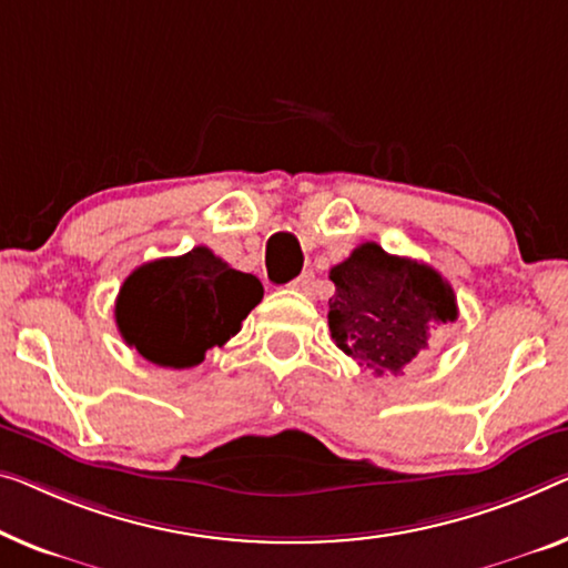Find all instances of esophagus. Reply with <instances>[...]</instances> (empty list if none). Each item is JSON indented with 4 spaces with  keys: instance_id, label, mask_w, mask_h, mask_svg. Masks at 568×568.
I'll use <instances>...</instances> for the list:
<instances>
[{
    "instance_id": "esophagus-1",
    "label": "esophagus",
    "mask_w": 568,
    "mask_h": 568,
    "mask_svg": "<svg viewBox=\"0 0 568 568\" xmlns=\"http://www.w3.org/2000/svg\"><path fill=\"white\" fill-rule=\"evenodd\" d=\"M293 287H295V291H301V293L311 295V293H313V287H316V275H313L311 270H308V273H303L301 277H295V281H293Z\"/></svg>"
}]
</instances>
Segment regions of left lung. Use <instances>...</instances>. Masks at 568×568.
I'll list each match as a JSON object with an SVG mask.
<instances>
[{
    "mask_svg": "<svg viewBox=\"0 0 568 568\" xmlns=\"http://www.w3.org/2000/svg\"><path fill=\"white\" fill-rule=\"evenodd\" d=\"M328 298L334 344L375 377L400 375L430 332L456 321L454 287L426 262L387 255L375 242L359 244L332 267Z\"/></svg>",
    "mask_w": 568,
    "mask_h": 568,
    "instance_id": "1",
    "label": "left lung"
}]
</instances>
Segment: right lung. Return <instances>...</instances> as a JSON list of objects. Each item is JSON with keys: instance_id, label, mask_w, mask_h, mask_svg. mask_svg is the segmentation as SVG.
I'll use <instances>...</instances> for the list:
<instances>
[{"instance_id": "right-lung-1", "label": "right lung", "mask_w": 568, "mask_h": 568, "mask_svg": "<svg viewBox=\"0 0 568 568\" xmlns=\"http://www.w3.org/2000/svg\"><path fill=\"white\" fill-rule=\"evenodd\" d=\"M260 301L255 275L230 267L209 247H193L132 270L114 318L124 342L152 365L185 369L230 342Z\"/></svg>"}]
</instances>
